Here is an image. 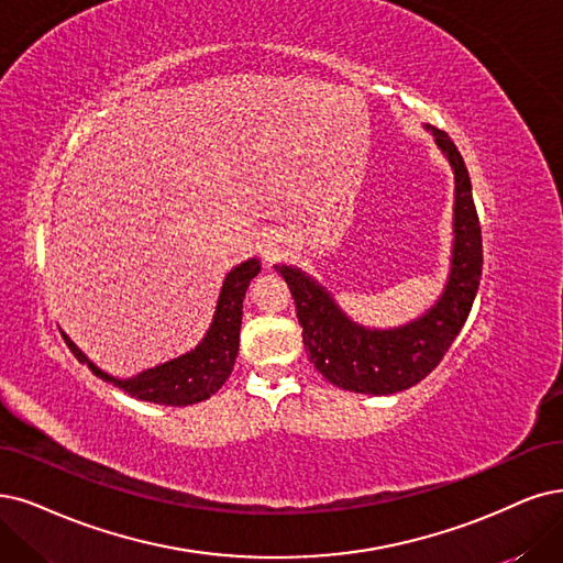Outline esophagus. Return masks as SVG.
Listing matches in <instances>:
<instances>
[{
    "mask_svg": "<svg viewBox=\"0 0 563 563\" xmlns=\"http://www.w3.org/2000/svg\"><path fill=\"white\" fill-rule=\"evenodd\" d=\"M285 247H287V245H285V241H283L280 234H264V239H262V243H260V255H262V260L271 266V264H276V262L283 260Z\"/></svg>",
    "mask_w": 563,
    "mask_h": 563,
    "instance_id": "obj_1",
    "label": "esophagus"
}]
</instances>
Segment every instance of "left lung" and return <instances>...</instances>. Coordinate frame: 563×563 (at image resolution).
<instances>
[{
  "label": "left lung",
  "instance_id": "8db88e82",
  "mask_svg": "<svg viewBox=\"0 0 563 563\" xmlns=\"http://www.w3.org/2000/svg\"><path fill=\"white\" fill-rule=\"evenodd\" d=\"M433 136L454 169V247L445 292L427 316L399 329H364L299 268L276 266L292 292L308 360L341 389L394 394L418 385L441 364L471 313L483 276L481 220L464 157L443 130Z\"/></svg>",
  "mask_w": 563,
  "mask_h": 563
}]
</instances>
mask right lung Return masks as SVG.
I'll list each match as a JSON object with an SVG mask.
<instances>
[{
	"mask_svg": "<svg viewBox=\"0 0 563 563\" xmlns=\"http://www.w3.org/2000/svg\"><path fill=\"white\" fill-rule=\"evenodd\" d=\"M260 268L262 266L257 260H247L229 271L222 283L213 324L208 329L203 341L192 352H185L178 360L143 371L136 378L118 380L109 376V373L99 371L92 362H88V357L71 343L67 334H62V339H65L80 364H88L92 368L95 376L113 383L115 387L132 394L134 399L162 406H192L206 401L224 385L229 373L234 368L239 355L245 289L250 280L260 274Z\"/></svg>",
	"mask_w": 563,
	"mask_h": 563,
	"instance_id": "right-lung-1",
	"label": "right lung"
}]
</instances>
